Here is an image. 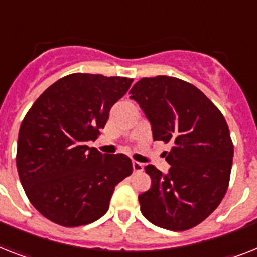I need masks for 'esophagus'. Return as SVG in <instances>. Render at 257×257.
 Returning a JSON list of instances; mask_svg holds the SVG:
<instances>
[{
  "instance_id": "34e87169",
  "label": "esophagus",
  "mask_w": 257,
  "mask_h": 257,
  "mask_svg": "<svg viewBox=\"0 0 257 257\" xmlns=\"http://www.w3.org/2000/svg\"><path fill=\"white\" fill-rule=\"evenodd\" d=\"M132 165H133V172H141L143 171V168H144V165L141 164V163H139V161H132Z\"/></svg>"
}]
</instances>
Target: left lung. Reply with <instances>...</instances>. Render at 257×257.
<instances>
[{"mask_svg": "<svg viewBox=\"0 0 257 257\" xmlns=\"http://www.w3.org/2000/svg\"><path fill=\"white\" fill-rule=\"evenodd\" d=\"M129 93L152 125L153 140L172 144L164 152L167 175L145 167L152 185L139 196L141 213L169 231L191 229L219 207L228 189L233 143L227 121L200 89L180 78H141Z\"/></svg>", "mask_w": 257, "mask_h": 257, "instance_id": "8db88e82", "label": "left lung"}]
</instances>
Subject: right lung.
I'll return each instance as SVG.
<instances>
[{"instance_id":"obj_1","label":"right lung","mask_w":257,"mask_h":257,"mask_svg":"<svg viewBox=\"0 0 257 257\" xmlns=\"http://www.w3.org/2000/svg\"><path fill=\"white\" fill-rule=\"evenodd\" d=\"M133 78L73 73L46 89L22 120L17 171L28 199L62 227H80L106 213L114 187L133 171L122 153L104 155L96 140L109 110Z\"/></svg>"}]
</instances>
